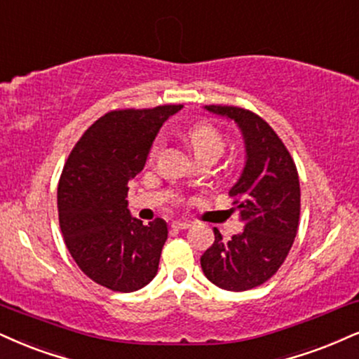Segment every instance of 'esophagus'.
<instances>
[{"label":"esophagus","instance_id":"obj_1","mask_svg":"<svg viewBox=\"0 0 359 359\" xmlns=\"http://www.w3.org/2000/svg\"><path fill=\"white\" fill-rule=\"evenodd\" d=\"M171 226L175 228V229H187V228L191 226V224H189L188 221H175V223H172Z\"/></svg>","mask_w":359,"mask_h":359}]
</instances>
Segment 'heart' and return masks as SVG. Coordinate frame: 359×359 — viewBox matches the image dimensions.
Returning a JSON list of instances; mask_svg holds the SVG:
<instances>
[{
  "mask_svg": "<svg viewBox=\"0 0 359 359\" xmlns=\"http://www.w3.org/2000/svg\"><path fill=\"white\" fill-rule=\"evenodd\" d=\"M187 140L189 143V148L193 149L196 158L210 156L218 159L223 154L224 148H226V138H224V135L215 125H211V123H196V125L189 126L187 131ZM161 138L154 141L151 149H149V158H156L159 149H161ZM176 201H180L178 196H176Z\"/></svg>",
  "mask_w": 359,
  "mask_h": 359,
  "instance_id": "obj_1",
  "label": "heart"
}]
</instances>
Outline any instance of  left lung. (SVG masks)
<instances>
[{"mask_svg":"<svg viewBox=\"0 0 359 359\" xmlns=\"http://www.w3.org/2000/svg\"><path fill=\"white\" fill-rule=\"evenodd\" d=\"M205 108L233 119L245 138V170L229 189L245 229L226 241L215 228L201 268L221 290L246 291L266 283L293 246L302 211L298 170L280 136L256 113L238 106Z\"/></svg>","mask_w":359,"mask_h":359,"instance_id":"8db88e82","label":"left lung"}]
</instances>
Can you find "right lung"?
Masks as SVG:
<instances>
[{
  "label": "right lung",
  "mask_w": 359,
  "mask_h": 359,
  "mask_svg": "<svg viewBox=\"0 0 359 359\" xmlns=\"http://www.w3.org/2000/svg\"><path fill=\"white\" fill-rule=\"evenodd\" d=\"M183 104L114 109L74 144L57 184L66 248L90 280L119 293L156 276L168 238L161 218L143 224L128 210V183L144 168L159 128Z\"/></svg>",
  "instance_id": "1"
}]
</instances>
